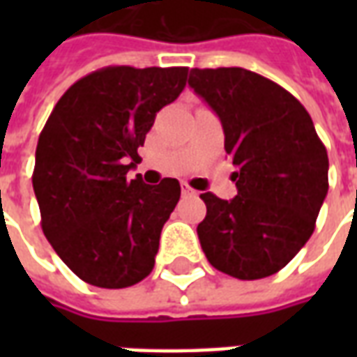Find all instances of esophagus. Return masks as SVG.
<instances>
[{
	"instance_id": "34e87169",
	"label": "esophagus",
	"mask_w": 357,
	"mask_h": 357,
	"mask_svg": "<svg viewBox=\"0 0 357 357\" xmlns=\"http://www.w3.org/2000/svg\"><path fill=\"white\" fill-rule=\"evenodd\" d=\"M181 193H183V197H197V191H195L193 187L187 185V183H181Z\"/></svg>"
}]
</instances>
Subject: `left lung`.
<instances>
[{
	"label": "left lung",
	"mask_w": 357,
	"mask_h": 357,
	"mask_svg": "<svg viewBox=\"0 0 357 357\" xmlns=\"http://www.w3.org/2000/svg\"><path fill=\"white\" fill-rule=\"evenodd\" d=\"M189 86L216 112L237 197L202 193L197 233L208 262L252 281L291 262L315 229L329 189L327 149L302 102L247 68H191Z\"/></svg>",
	"instance_id": "left-lung-1"
}]
</instances>
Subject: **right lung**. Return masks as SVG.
<instances>
[{"label": "right lung", "mask_w": 357, "mask_h": 357, "mask_svg": "<svg viewBox=\"0 0 357 357\" xmlns=\"http://www.w3.org/2000/svg\"><path fill=\"white\" fill-rule=\"evenodd\" d=\"M187 66H105L66 89L43 126L32 174L42 229L82 281L126 289L155 268L179 181L147 185L126 174L158 110L176 101Z\"/></svg>", "instance_id": "add662e5"}]
</instances>
